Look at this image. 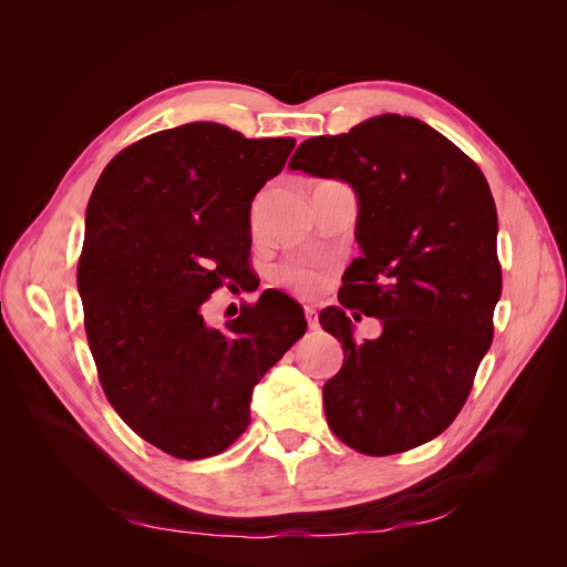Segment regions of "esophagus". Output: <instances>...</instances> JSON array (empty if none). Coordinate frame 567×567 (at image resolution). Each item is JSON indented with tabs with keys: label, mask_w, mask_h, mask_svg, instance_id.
I'll use <instances>...</instances> for the list:
<instances>
[{
	"label": "esophagus",
	"mask_w": 567,
	"mask_h": 567,
	"mask_svg": "<svg viewBox=\"0 0 567 567\" xmlns=\"http://www.w3.org/2000/svg\"><path fill=\"white\" fill-rule=\"evenodd\" d=\"M305 319H307V326H310V329H317V326H319V317H317L315 307H305Z\"/></svg>",
	"instance_id": "1"
}]
</instances>
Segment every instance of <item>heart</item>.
Segmentation results:
<instances>
[{
    "label": "heart",
    "mask_w": 567,
    "mask_h": 567,
    "mask_svg": "<svg viewBox=\"0 0 567 567\" xmlns=\"http://www.w3.org/2000/svg\"><path fill=\"white\" fill-rule=\"evenodd\" d=\"M281 279L290 286H296L300 290H310L317 286V271L310 267H302V265H288L281 269Z\"/></svg>",
    "instance_id": "1"
}]
</instances>
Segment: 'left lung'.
<instances>
[{
    "label": "left lung",
    "instance_id": "left-lung-1",
    "mask_svg": "<svg viewBox=\"0 0 567 567\" xmlns=\"http://www.w3.org/2000/svg\"><path fill=\"white\" fill-rule=\"evenodd\" d=\"M288 167L357 194L362 255L342 277L340 307L319 315L346 352L323 385L326 421L369 456L414 450L447 431L492 346L502 267L489 184L447 136L394 113L312 136ZM346 309L381 318L384 333L357 343Z\"/></svg>",
    "mask_w": 567,
    "mask_h": 567
}]
</instances>
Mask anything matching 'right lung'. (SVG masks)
I'll return each instance as SVG.
<instances>
[{"label": "right lung", "mask_w": 567, "mask_h": 567, "mask_svg": "<svg viewBox=\"0 0 567 567\" xmlns=\"http://www.w3.org/2000/svg\"><path fill=\"white\" fill-rule=\"evenodd\" d=\"M293 146L188 123L120 151L94 186L78 265L90 350L117 416L169 456L241 437L252 388L307 331L274 288L225 329L203 317L213 290L246 277L250 203Z\"/></svg>", "instance_id": "add662e5"}]
</instances>
